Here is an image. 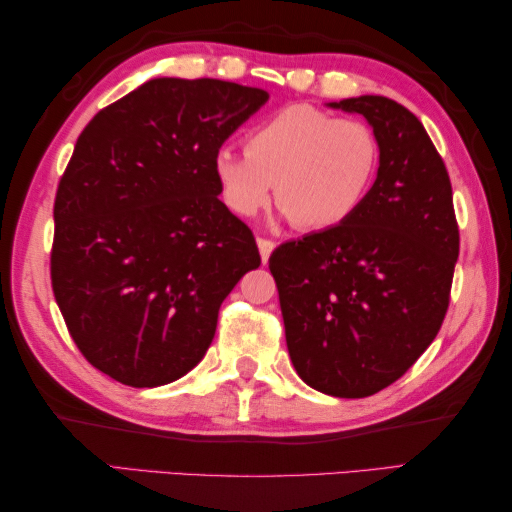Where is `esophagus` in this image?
I'll use <instances>...</instances> for the list:
<instances>
[{
    "instance_id": "34e87169",
    "label": "esophagus",
    "mask_w": 512,
    "mask_h": 512,
    "mask_svg": "<svg viewBox=\"0 0 512 512\" xmlns=\"http://www.w3.org/2000/svg\"><path fill=\"white\" fill-rule=\"evenodd\" d=\"M258 242V251H261V258H263V263H267V258H270V254L274 251V240H270V238H258L256 240Z\"/></svg>"
}]
</instances>
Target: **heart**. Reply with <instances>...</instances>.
Wrapping results in <instances>:
<instances>
[{
    "mask_svg": "<svg viewBox=\"0 0 512 512\" xmlns=\"http://www.w3.org/2000/svg\"><path fill=\"white\" fill-rule=\"evenodd\" d=\"M379 161V138L367 122L313 104H288L247 131L245 154L217 149L213 174L236 215L261 213L276 188L292 224L324 231L363 206Z\"/></svg>",
    "mask_w": 512,
    "mask_h": 512,
    "instance_id": "heart-1",
    "label": "heart"
}]
</instances>
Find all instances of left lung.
I'll use <instances>...</instances> for the list:
<instances>
[{
	"instance_id": "left-lung-1",
	"label": "left lung",
	"mask_w": 512,
	"mask_h": 512,
	"mask_svg": "<svg viewBox=\"0 0 512 512\" xmlns=\"http://www.w3.org/2000/svg\"><path fill=\"white\" fill-rule=\"evenodd\" d=\"M363 115L381 161L345 224L270 256L290 360L324 395L360 399L401 379L445 320L458 222L445 161L422 122L388 97L331 104Z\"/></svg>"
}]
</instances>
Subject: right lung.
<instances>
[{
    "mask_svg": "<svg viewBox=\"0 0 512 512\" xmlns=\"http://www.w3.org/2000/svg\"><path fill=\"white\" fill-rule=\"evenodd\" d=\"M267 102L217 79H152L81 131L54 199L49 274L83 358L131 388L188 374L233 286L261 265L213 156Z\"/></svg>",
    "mask_w": 512,
    "mask_h": 512,
    "instance_id": "right-lung-1",
    "label": "right lung"
}]
</instances>
